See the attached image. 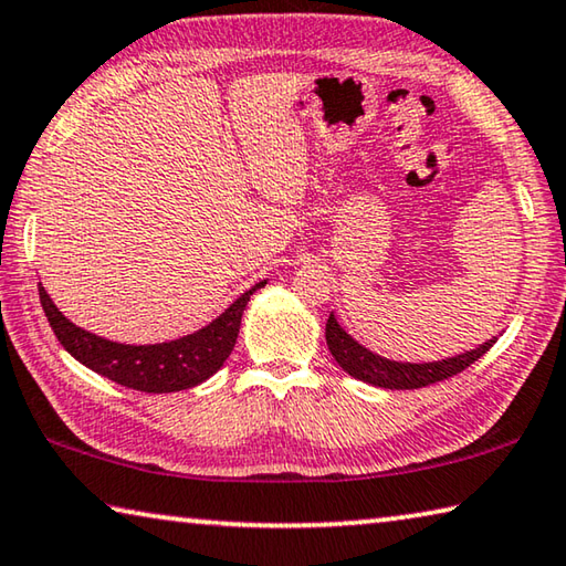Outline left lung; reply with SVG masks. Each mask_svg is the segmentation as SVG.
<instances>
[{
  "instance_id": "obj_1",
  "label": "left lung",
  "mask_w": 566,
  "mask_h": 566,
  "mask_svg": "<svg viewBox=\"0 0 566 566\" xmlns=\"http://www.w3.org/2000/svg\"><path fill=\"white\" fill-rule=\"evenodd\" d=\"M327 347L332 357L337 359L339 367L352 375L354 379L367 381L371 387H385V389H419L434 381H442L464 371L469 364H474L479 357H484L486 352L494 347V342L500 337L486 339L479 344L476 349H469L457 357H449L442 361H424V364H411V361H391L379 357V354L361 347L357 339H352L347 332L339 327V322L329 314L327 319Z\"/></svg>"
}]
</instances>
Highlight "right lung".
Masks as SVG:
<instances>
[{"label":"right lung","instance_id":"add662e5","mask_svg":"<svg viewBox=\"0 0 566 566\" xmlns=\"http://www.w3.org/2000/svg\"><path fill=\"white\" fill-rule=\"evenodd\" d=\"M264 284L266 280L254 284L252 290L229 304L214 322H209L199 332L187 334V337H179L175 342L139 344V347L109 342L76 327L56 310L42 284L40 302L56 339L76 361H82L84 367L117 381L122 387L149 391V395H165V391H181L202 385L205 379L212 377L222 367L234 349L249 296L262 290Z\"/></svg>","mask_w":566,"mask_h":566}]
</instances>
